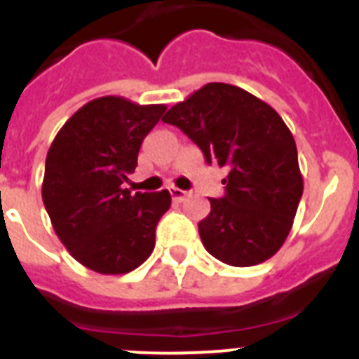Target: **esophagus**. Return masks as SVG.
Wrapping results in <instances>:
<instances>
[{
  "label": "esophagus",
  "instance_id": "1",
  "mask_svg": "<svg viewBox=\"0 0 359 359\" xmlns=\"http://www.w3.org/2000/svg\"><path fill=\"white\" fill-rule=\"evenodd\" d=\"M187 194H189V192H187V190L176 189V187H174V189H170V196H172L174 201H183V199H185V196H187Z\"/></svg>",
  "mask_w": 359,
  "mask_h": 359
}]
</instances>
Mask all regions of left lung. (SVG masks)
<instances>
[{"mask_svg":"<svg viewBox=\"0 0 359 359\" xmlns=\"http://www.w3.org/2000/svg\"><path fill=\"white\" fill-rule=\"evenodd\" d=\"M207 163L228 167L226 194L210 198L199 223L203 246L224 264L268 261L290 236L304 180L297 144L273 107L243 88L210 82L167 111Z\"/></svg>","mask_w":359,"mask_h":359,"instance_id":"8db88e82","label":"left lung"}]
</instances>
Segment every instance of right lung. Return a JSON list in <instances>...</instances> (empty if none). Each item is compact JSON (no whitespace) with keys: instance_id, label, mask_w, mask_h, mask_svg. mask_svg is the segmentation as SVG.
Segmentation results:
<instances>
[{"instance_id":"obj_1","label":"right lung","mask_w":359,"mask_h":359,"mask_svg":"<svg viewBox=\"0 0 359 359\" xmlns=\"http://www.w3.org/2000/svg\"><path fill=\"white\" fill-rule=\"evenodd\" d=\"M123 97L95 98L68 118L46 154L43 203L75 261L102 275L136 269L154 250L170 194L123 189L138 151L165 113Z\"/></svg>"}]
</instances>
